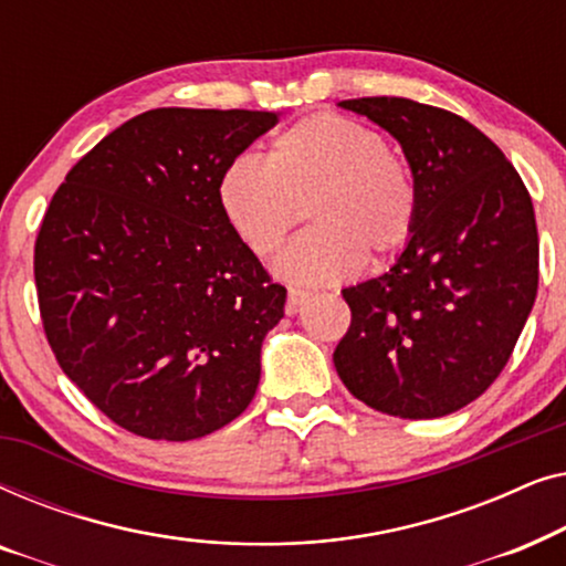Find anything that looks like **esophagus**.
I'll return each instance as SVG.
<instances>
[{
    "instance_id": "34e87169",
    "label": "esophagus",
    "mask_w": 566,
    "mask_h": 566,
    "mask_svg": "<svg viewBox=\"0 0 566 566\" xmlns=\"http://www.w3.org/2000/svg\"><path fill=\"white\" fill-rule=\"evenodd\" d=\"M308 298V291H301V289H289V304H285V312L289 314H296L301 306H304V301Z\"/></svg>"
}]
</instances>
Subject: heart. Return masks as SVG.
I'll list each match as a JSON object with an SVG mask.
<instances>
[{
  "label": "heart",
  "mask_w": 566,
  "mask_h": 566,
  "mask_svg": "<svg viewBox=\"0 0 566 566\" xmlns=\"http://www.w3.org/2000/svg\"><path fill=\"white\" fill-rule=\"evenodd\" d=\"M412 167L376 128L337 113L306 115L281 130L265 154L229 161L219 206L231 231L258 258L281 250L306 211L314 229L277 260V275L329 285L374 258L401 250L417 221Z\"/></svg>",
  "instance_id": "heart-1"
}]
</instances>
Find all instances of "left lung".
Segmentation results:
<instances>
[{
  "mask_svg": "<svg viewBox=\"0 0 566 566\" xmlns=\"http://www.w3.org/2000/svg\"><path fill=\"white\" fill-rule=\"evenodd\" d=\"M401 144L417 221L384 275L350 285L335 350L347 391L405 420H432L490 389L538 291L528 190L500 146L443 107L407 97L343 99Z\"/></svg>",
  "mask_w": 566,
  "mask_h": 566,
  "instance_id": "left-lung-1",
  "label": "left lung"
}]
</instances>
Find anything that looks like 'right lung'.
I'll return each instance as SVG.
<instances>
[{"instance_id": "add662e5", "label": "right lung", "mask_w": 566, "mask_h": 566, "mask_svg": "<svg viewBox=\"0 0 566 566\" xmlns=\"http://www.w3.org/2000/svg\"><path fill=\"white\" fill-rule=\"evenodd\" d=\"M277 123L265 111L157 107L69 169L35 239L59 366L105 417L196 440L250 407L285 289L239 242L219 177Z\"/></svg>"}]
</instances>
